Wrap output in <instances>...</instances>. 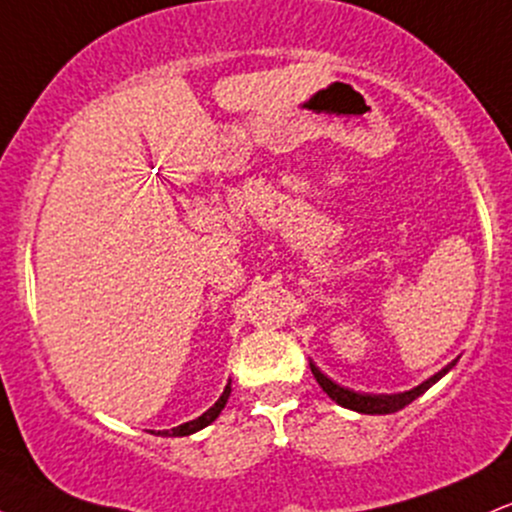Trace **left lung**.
<instances>
[{
  "label": "left lung",
  "mask_w": 512,
  "mask_h": 512,
  "mask_svg": "<svg viewBox=\"0 0 512 512\" xmlns=\"http://www.w3.org/2000/svg\"><path fill=\"white\" fill-rule=\"evenodd\" d=\"M455 363H457V361L448 363V366H445L443 370H438L436 375H431V378L424 380V383L416 385L414 390L397 392V395H368V392H354V390H349V387L337 385V383H334V380L327 378V375L322 373V370L317 368L313 361H310V370H313L315 380H317V383H320L322 390H325L327 395H330V397L334 399V402L339 404V407L354 409V411H358V414H395V411L404 409V407H407V404L414 402L416 397L424 395L428 387L436 385L438 380L443 378V375L448 373V370H450L452 366H455Z\"/></svg>",
  "instance_id": "1"
}]
</instances>
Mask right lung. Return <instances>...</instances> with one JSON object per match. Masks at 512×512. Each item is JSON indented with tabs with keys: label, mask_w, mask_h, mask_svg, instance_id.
Segmentation results:
<instances>
[{
	"label": "right lung",
	"mask_w": 512,
	"mask_h": 512,
	"mask_svg": "<svg viewBox=\"0 0 512 512\" xmlns=\"http://www.w3.org/2000/svg\"><path fill=\"white\" fill-rule=\"evenodd\" d=\"M228 397H231V380H228V385L223 387V395L219 397V402H216L214 407H209L207 411H204L202 416H197V419L187 421V424H180V426H175V428H168V431H158V433H161V436H190V433L202 431L204 426H209L211 421H216V416L221 414L223 407H226Z\"/></svg>",
	"instance_id": "obj_1"
}]
</instances>
